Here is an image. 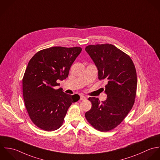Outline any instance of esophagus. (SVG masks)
<instances>
[{
  "label": "esophagus",
  "instance_id": "obj_1",
  "mask_svg": "<svg viewBox=\"0 0 160 160\" xmlns=\"http://www.w3.org/2000/svg\"><path fill=\"white\" fill-rule=\"evenodd\" d=\"M87 99V97L84 95H80V100H85Z\"/></svg>",
  "mask_w": 160,
  "mask_h": 160
}]
</instances>
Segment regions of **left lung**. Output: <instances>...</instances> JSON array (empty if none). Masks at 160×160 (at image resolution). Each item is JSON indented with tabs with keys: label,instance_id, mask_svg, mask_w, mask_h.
<instances>
[{
	"label": "left lung",
	"instance_id": "obj_1",
	"mask_svg": "<svg viewBox=\"0 0 160 160\" xmlns=\"http://www.w3.org/2000/svg\"><path fill=\"white\" fill-rule=\"evenodd\" d=\"M85 51L98 70V78L107 82L104 93L108 96L102 102L90 97L92 106L85 118L93 128L107 132L117 127L133 105L137 85L135 67L128 55L112 44L89 45Z\"/></svg>",
	"mask_w": 160,
	"mask_h": 160
}]
</instances>
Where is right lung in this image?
<instances>
[{"label":"right lung","instance_id":"1","mask_svg":"<svg viewBox=\"0 0 160 160\" xmlns=\"http://www.w3.org/2000/svg\"><path fill=\"white\" fill-rule=\"evenodd\" d=\"M82 51L80 47H52L38 52L30 59L23 78L25 104L32 122L52 131L60 128L72 102L78 95L65 93L57 80L68 77L69 70Z\"/></svg>","mask_w":160,"mask_h":160}]
</instances>
